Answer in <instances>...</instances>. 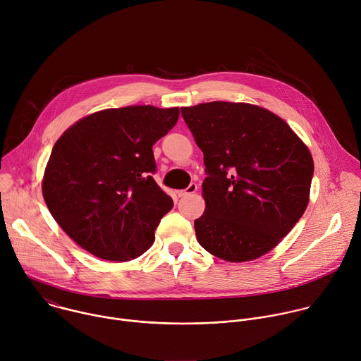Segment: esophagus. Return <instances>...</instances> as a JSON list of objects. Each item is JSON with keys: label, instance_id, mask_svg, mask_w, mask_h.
<instances>
[{"label": "esophagus", "instance_id": "34e87169", "mask_svg": "<svg viewBox=\"0 0 361 361\" xmlns=\"http://www.w3.org/2000/svg\"><path fill=\"white\" fill-rule=\"evenodd\" d=\"M197 190H198V185H197L195 183H191L187 188L180 190V191H178V197H187V195H191V194H194Z\"/></svg>", "mask_w": 361, "mask_h": 361}]
</instances>
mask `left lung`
<instances>
[{
    "instance_id": "8db88e82",
    "label": "left lung",
    "mask_w": 361,
    "mask_h": 361,
    "mask_svg": "<svg viewBox=\"0 0 361 361\" xmlns=\"http://www.w3.org/2000/svg\"><path fill=\"white\" fill-rule=\"evenodd\" d=\"M204 154V214L194 221L200 245L241 263L273 250L307 209L312 154L288 124L245 102L183 107Z\"/></svg>"
}]
</instances>
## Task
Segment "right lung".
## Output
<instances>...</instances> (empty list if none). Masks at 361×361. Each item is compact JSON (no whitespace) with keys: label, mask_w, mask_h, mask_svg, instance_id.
<instances>
[{"label":"right lung","mask_w":361,"mask_h":361,"mask_svg":"<svg viewBox=\"0 0 361 361\" xmlns=\"http://www.w3.org/2000/svg\"><path fill=\"white\" fill-rule=\"evenodd\" d=\"M180 111L152 106L84 117L54 144L42 180L47 207L84 250L110 262L147 251L173 200L154 180L152 145Z\"/></svg>","instance_id":"add662e5"}]
</instances>
